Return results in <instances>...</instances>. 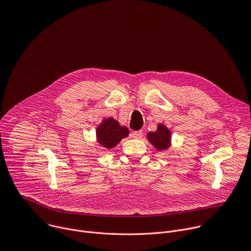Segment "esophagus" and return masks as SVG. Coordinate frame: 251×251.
<instances>
[{
  "label": "esophagus",
  "mask_w": 251,
  "mask_h": 251,
  "mask_svg": "<svg viewBox=\"0 0 251 251\" xmlns=\"http://www.w3.org/2000/svg\"><path fill=\"white\" fill-rule=\"evenodd\" d=\"M131 137L133 138H141L142 136V131L141 130H136V131H132L130 134Z\"/></svg>",
  "instance_id": "obj_1"
}]
</instances>
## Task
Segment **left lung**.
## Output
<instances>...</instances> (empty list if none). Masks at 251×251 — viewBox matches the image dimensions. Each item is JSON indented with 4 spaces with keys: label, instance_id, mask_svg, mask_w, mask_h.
Segmentation results:
<instances>
[{
    "label": "left lung",
    "instance_id": "1",
    "mask_svg": "<svg viewBox=\"0 0 251 251\" xmlns=\"http://www.w3.org/2000/svg\"><path fill=\"white\" fill-rule=\"evenodd\" d=\"M147 138L149 142L158 150H165L170 146L171 133L164 125L160 124L158 125L156 131H150L147 133Z\"/></svg>",
    "mask_w": 251,
    "mask_h": 251
}]
</instances>
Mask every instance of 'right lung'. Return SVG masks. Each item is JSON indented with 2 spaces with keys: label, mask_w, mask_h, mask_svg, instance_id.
<instances>
[{
  "label": "right lung",
  "mask_w": 251,
  "mask_h": 251,
  "mask_svg": "<svg viewBox=\"0 0 251 251\" xmlns=\"http://www.w3.org/2000/svg\"><path fill=\"white\" fill-rule=\"evenodd\" d=\"M128 133L127 127L122 126L119 122L113 118L104 120L96 130L98 142L108 149L115 147L123 138L126 137Z\"/></svg>",
  "instance_id": "obj_1"
}]
</instances>
